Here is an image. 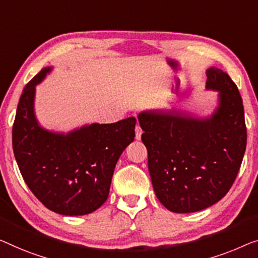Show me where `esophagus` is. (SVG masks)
<instances>
[{
    "label": "esophagus",
    "mask_w": 258,
    "mask_h": 258,
    "mask_svg": "<svg viewBox=\"0 0 258 258\" xmlns=\"http://www.w3.org/2000/svg\"><path fill=\"white\" fill-rule=\"evenodd\" d=\"M141 134H142V130L139 125L136 126V139L140 140L141 139Z\"/></svg>",
    "instance_id": "esophagus-1"
}]
</instances>
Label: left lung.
Segmentation results:
<instances>
[{
    "label": "left lung",
    "instance_id": "8db88e82",
    "mask_svg": "<svg viewBox=\"0 0 258 258\" xmlns=\"http://www.w3.org/2000/svg\"><path fill=\"white\" fill-rule=\"evenodd\" d=\"M206 89L219 91L212 116L182 111L139 113L141 140L156 197L169 211L191 213L212 206L232 187L247 146L244 110L227 73L211 67Z\"/></svg>",
    "mask_w": 258,
    "mask_h": 258
}]
</instances>
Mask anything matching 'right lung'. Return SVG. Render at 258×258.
Here are the masks:
<instances>
[{
	"label": "right lung",
	"instance_id": "right-lung-1",
	"mask_svg": "<svg viewBox=\"0 0 258 258\" xmlns=\"http://www.w3.org/2000/svg\"><path fill=\"white\" fill-rule=\"evenodd\" d=\"M52 67L26 84L13 126L15 159L32 194L53 212L84 215L105 203L117 161L134 140L137 119L91 124L67 134L41 127L34 114L36 86Z\"/></svg>",
	"mask_w": 258,
	"mask_h": 258
}]
</instances>
